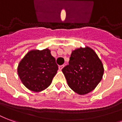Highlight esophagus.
<instances>
[{
	"instance_id": "esophagus-1",
	"label": "esophagus",
	"mask_w": 122,
	"mask_h": 122,
	"mask_svg": "<svg viewBox=\"0 0 122 122\" xmlns=\"http://www.w3.org/2000/svg\"><path fill=\"white\" fill-rule=\"evenodd\" d=\"M63 67H64V66H60L58 67V69H59V70H60V71H61V70L63 69Z\"/></svg>"
}]
</instances>
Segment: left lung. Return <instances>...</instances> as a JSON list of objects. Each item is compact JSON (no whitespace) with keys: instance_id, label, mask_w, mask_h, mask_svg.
<instances>
[{"instance_id":"8db88e82","label":"left lung","mask_w":122,"mask_h":122,"mask_svg":"<svg viewBox=\"0 0 122 122\" xmlns=\"http://www.w3.org/2000/svg\"><path fill=\"white\" fill-rule=\"evenodd\" d=\"M62 71L70 88L79 95H85L94 90L100 82L104 67L94 49L85 46L72 51L69 65Z\"/></svg>"}]
</instances>
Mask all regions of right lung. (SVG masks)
Segmentation results:
<instances>
[{"instance_id":"right-lung-1","label":"right lung","mask_w":122,"mask_h":122,"mask_svg":"<svg viewBox=\"0 0 122 122\" xmlns=\"http://www.w3.org/2000/svg\"><path fill=\"white\" fill-rule=\"evenodd\" d=\"M58 70L55 58L47 48L28 51L18 64L17 73L26 88L39 92L50 86Z\"/></svg>"}]
</instances>
